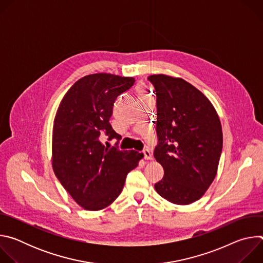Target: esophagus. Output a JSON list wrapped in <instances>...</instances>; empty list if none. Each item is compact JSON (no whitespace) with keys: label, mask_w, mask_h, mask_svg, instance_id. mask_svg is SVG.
Instances as JSON below:
<instances>
[{"label":"esophagus","mask_w":263,"mask_h":263,"mask_svg":"<svg viewBox=\"0 0 263 263\" xmlns=\"http://www.w3.org/2000/svg\"><path fill=\"white\" fill-rule=\"evenodd\" d=\"M142 153H143V156H144L145 160H152L153 159V154H152L151 151H149V149L145 148V149H143Z\"/></svg>","instance_id":"esophagus-1"}]
</instances>
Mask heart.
Here are the masks:
<instances>
[{
    "mask_svg": "<svg viewBox=\"0 0 263 263\" xmlns=\"http://www.w3.org/2000/svg\"><path fill=\"white\" fill-rule=\"evenodd\" d=\"M136 92L139 98H144L147 96V90L143 84H137L136 86Z\"/></svg>",
    "mask_w": 263,
    "mask_h": 263,
    "instance_id": "heart-1",
    "label": "heart"
}]
</instances>
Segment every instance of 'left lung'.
Here are the masks:
<instances>
[{
	"label": "left lung",
	"mask_w": 263,
	"mask_h": 263,
	"mask_svg": "<svg viewBox=\"0 0 263 263\" xmlns=\"http://www.w3.org/2000/svg\"><path fill=\"white\" fill-rule=\"evenodd\" d=\"M156 90L158 145L154 157L163 170L156 192L177 205L201 199L213 182L222 148L217 112L194 85L167 74L148 76Z\"/></svg>",
	"instance_id": "obj_1"
}]
</instances>
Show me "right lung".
<instances>
[{
  "mask_svg": "<svg viewBox=\"0 0 263 263\" xmlns=\"http://www.w3.org/2000/svg\"><path fill=\"white\" fill-rule=\"evenodd\" d=\"M132 77L98 72L79 79L64 95L53 125V171L78 205L98 211L114 203L123 191L126 177L143 157L136 151L105 147L122 136L109 120L117 98L129 89Z\"/></svg>",
  "mask_w": 263,
  "mask_h": 263,
  "instance_id": "add662e5",
  "label": "right lung"
}]
</instances>
